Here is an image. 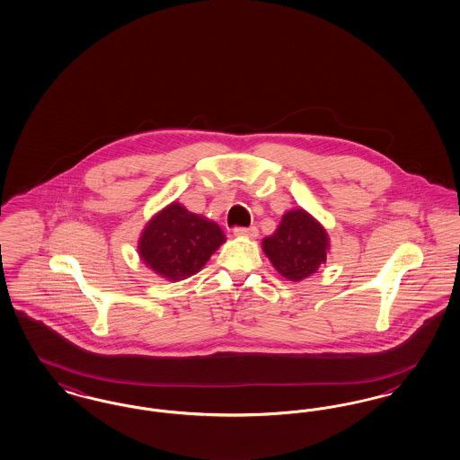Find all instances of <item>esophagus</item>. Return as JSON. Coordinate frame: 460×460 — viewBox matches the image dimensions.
Masks as SVG:
<instances>
[{
  "label": "esophagus",
  "mask_w": 460,
  "mask_h": 460,
  "mask_svg": "<svg viewBox=\"0 0 460 460\" xmlns=\"http://www.w3.org/2000/svg\"><path fill=\"white\" fill-rule=\"evenodd\" d=\"M233 233H234V236H240V238H257L259 236V229L255 226H252V227H234Z\"/></svg>",
  "instance_id": "obj_1"
}]
</instances>
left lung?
<instances>
[{
  "label": "left lung",
  "instance_id": "8db88e82",
  "mask_svg": "<svg viewBox=\"0 0 460 460\" xmlns=\"http://www.w3.org/2000/svg\"><path fill=\"white\" fill-rule=\"evenodd\" d=\"M263 252L276 270L289 281H302L326 263V229L304 208L289 210L274 234L262 241Z\"/></svg>",
  "mask_w": 460,
  "mask_h": 460
}]
</instances>
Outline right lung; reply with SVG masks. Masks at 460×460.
<instances>
[{
	"instance_id": "right-lung-1",
	"label": "right lung",
	"mask_w": 460,
	"mask_h": 460,
	"mask_svg": "<svg viewBox=\"0 0 460 460\" xmlns=\"http://www.w3.org/2000/svg\"><path fill=\"white\" fill-rule=\"evenodd\" d=\"M224 241L216 222L171 203L146 224L137 252L155 274L181 281L197 274Z\"/></svg>"
}]
</instances>
